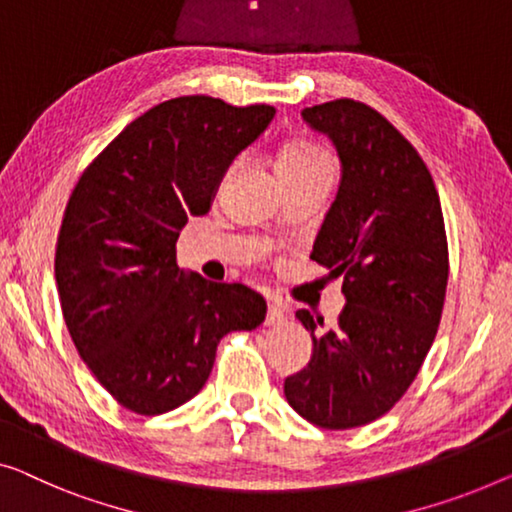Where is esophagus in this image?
<instances>
[{
    "label": "esophagus",
    "instance_id": "obj_1",
    "mask_svg": "<svg viewBox=\"0 0 512 512\" xmlns=\"http://www.w3.org/2000/svg\"><path fill=\"white\" fill-rule=\"evenodd\" d=\"M282 322H285V305L271 301L269 312H266V326H280Z\"/></svg>",
    "mask_w": 512,
    "mask_h": 512
}]
</instances>
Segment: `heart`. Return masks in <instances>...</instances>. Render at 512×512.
Here are the masks:
<instances>
[{"instance_id": "b5f03b06", "label": "heart", "mask_w": 512, "mask_h": 512, "mask_svg": "<svg viewBox=\"0 0 512 512\" xmlns=\"http://www.w3.org/2000/svg\"><path fill=\"white\" fill-rule=\"evenodd\" d=\"M322 160H329L322 149L312 147V144H289L280 151L278 167H305L322 163Z\"/></svg>"}]
</instances>
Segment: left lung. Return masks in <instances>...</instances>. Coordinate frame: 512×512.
I'll return each instance as SVG.
<instances>
[{"label": "left lung", "instance_id": "left-lung-1", "mask_svg": "<svg viewBox=\"0 0 512 512\" xmlns=\"http://www.w3.org/2000/svg\"><path fill=\"white\" fill-rule=\"evenodd\" d=\"M333 142L342 177L310 259L342 278L338 326L299 310L308 368L285 379L296 414L326 430L384 416L430 352L448 282V243L432 174L409 140L370 105L338 98L301 112Z\"/></svg>", "mask_w": 512, "mask_h": 512}]
</instances>
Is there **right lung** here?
<instances>
[{
	"label": "right lung",
	"instance_id": "1",
	"mask_svg": "<svg viewBox=\"0 0 512 512\" xmlns=\"http://www.w3.org/2000/svg\"><path fill=\"white\" fill-rule=\"evenodd\" d=\"M273 114L211 96L154 105L91 160L68 197L55 253L64 322L87 368L135 414L195 398L220 338L264 322L255 289L181 271L177 239L190 216L211 209L227 167Z\"/></svg>",
	"mask_w": 512,
	"mask_h": 512
}]
</instances>
